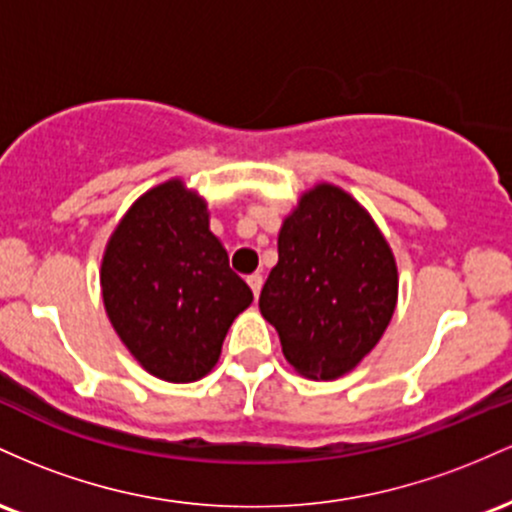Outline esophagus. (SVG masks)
I'll return each mask as SVG.
<instances>
[{"label":"esophagus","mask_w":512,"mask_h":512,"mask_svg":"<svg viewBox=\"0 0 512 512\" xmlns=\"http://www.w3.org/2000/svg\"><path fill=\"white\" fill-rule=\"evenodd\" d=\"M246 283H249V287H251V292H254V297H258L261 295V287H263V275H249V280H246Z\"/></svg>","instance_id":"esophagus-1"}]
</instances>
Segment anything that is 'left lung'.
<instances>
[{"label": "left lung", "instance_id": "obj_1", "mask_svg": "<svg viewBox=\"0 0 512 512\" xmlns=\"http://www.w3.org/2000/svg\"><path fill=\"white\" fill-rule=\"evenodd\" d=\"M396 297V258L370 212L333 183L304 191L258 297L287 363L324 382L355 370L387 331Z\"/></svg>", "mask_w": 512, "mask_h": 512}]
</instances>
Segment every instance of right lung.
I'll list each match as a JSON object with an SVG mask.
<instances>
[{
    "label": "right lung",
    "instance_id": "obj_1",
    "mask_svg": "<svg viewBox=\"0 0 512 512\" xmlns=\"http://www.w3.org/2000/svg\"><path fill=\"white\" fill-rule=\"evenodd\" d=\"M101 295L132 358L174 384L208 375L254 302L210 232L208 203L181 179L149 188L120 217L101 258Z\"/></svg>",
    "mask_w": 512,
    "mask_h": 512
}]
</instances>
